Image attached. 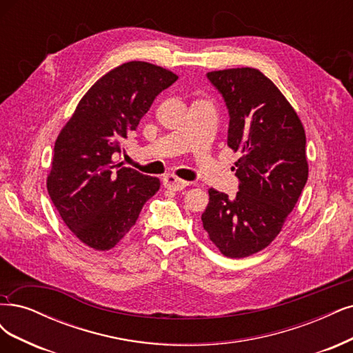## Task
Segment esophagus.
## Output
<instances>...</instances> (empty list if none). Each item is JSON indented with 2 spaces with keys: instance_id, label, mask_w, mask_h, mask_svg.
<instances>
[{
  "instance_id": "esophagus-1",
  "label": "esophagus",
  "mask_w": 353,
  "mask_h": 353,
  "mask_svg": "<svg viewBox=\"0 0 353 353\" xmlns=\"http://www.w3.org/2000/svg\"><path fill=\"white\" fill-rule=\"evenodd\" d=\"M163 185L168 190L181 191V190H184L188 185V182L176 178L175 175H166V176H163Z\"/></svg>"
}]
</instances>
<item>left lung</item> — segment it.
Segmentation results:
<instances>
[{
    "mask_svg": "<svg viewBox=\"0 0 353 353\" xmlns=\"http://www.w3.org/2000/svg\"><path fill=\"white\" fill-rule=\"evenodd\" d=\"M229 112L228 145L239 191L209 190L201 214L210 241L229 259L248 257L279 235L308 179L305 131L282 92L260 70L242 67L208 72Z\"/></svg>",
    "mask_w": 353,
    "mask_h": 353,
    "instance_id": "1",
    "label": "left lung"
}]
</instances>
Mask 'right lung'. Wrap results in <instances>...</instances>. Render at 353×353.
I'll use <instances>...</instances> for the list:
<instances>
[{"mask_svg":"<svg viewBox=\"0 0 353 353\" xmlns=\"http://www.w3.org/2000/svg\"><path fill=\"white\" fill-rule=\"evenodd\" d=\"M176 80L166 68L130 61L96 81L61 130L46 187L61 219L84 245L114 248L159 190V178L114 159L156 96Z\"/></svg>","mask_w":353,"mask_h":353,"instance_id":"1","label":"right lung"}]
</instances>
